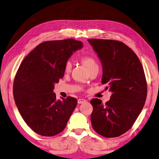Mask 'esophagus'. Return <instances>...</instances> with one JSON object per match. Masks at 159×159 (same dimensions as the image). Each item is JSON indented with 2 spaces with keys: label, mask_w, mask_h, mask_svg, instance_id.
<instances>
[{
  "label": "esophagus",
  "mask_w": 159,
  "mask_h": 159,
  "mask_svg": "<svg viewBox=\"0 0 159 159\" xmlns=\"http://www.w3.org/2000/svg\"><path fill=\"white\" fill-rule=\"evenodd\" d=\"M77 102L79 104H82V103H84L85 102H87V100L84 99V98H79L77 101Z\"/></svg>",
  "instance_id": "obj_1"
}]
</instances>
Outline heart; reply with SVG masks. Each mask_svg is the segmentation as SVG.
Here are the masks:
<instances>
[{"label": "heart", "mask_w": 159, "mask_h": 159, "mask_svg": "<svg viewBox=\"0 0 159 159\" xmlns=\"http://www.w3.org/2000/svg\"><path fill=\"white\" fill-rule=\"evenodd\" d=\"M81 61L84 65V67L87 68L88 72L91 71V70H94V69H98V65L97 63V61H96V59L93 58L92 56L86 55L83 56L81 58ZM72 68V64L71 62L67 61L66 62L64 66V71L65 72H69L70 70Z\"/></svg>", "instance_id": "obj_1"}]
</instances>
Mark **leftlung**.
Listing matches in <instances>:
<instances>
[{
    "instance_id": "left-lung-1",
    "label": "left lung",
    "mask_w": 159,
    "mask_h": 159,
    "mask_svg": "<svg viewBox=\"0 0 159 159\" xmlns=\"http://www.w3.org/2000/svg\"><path fill=\"white\" fill-rule=\"evenodd\" d=\"M103 67L101 83L112 92L106 103L93 98L91 122L93 129L108 138L116 137L131 128L144 107L147 84L138 57L121 41L88 39Z\"/></svg>"
}]
</instances>
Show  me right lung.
<instances>
[{
  "label": "right lung",
  "instance_id": "obj_1",
  "mask_svg": "<svg viewBox=\"0 0 159 159\" xmlns=\"http://www.w3.org/2000/svg\"><path fill=\"white\" fill-rule=\"evenodd\" d=\"M82 46L83 43L73 39L45 41L20 64L14 80V99L25 123L41 136L61 132L76 107V98L57 100L53 90L64 76L67 60Z\"/></svg>",
  "mask_w": 159,
  "mask_h": 159
}]
</instances>
